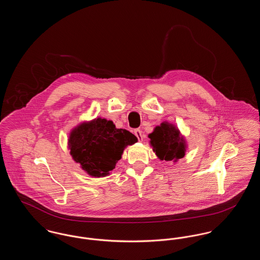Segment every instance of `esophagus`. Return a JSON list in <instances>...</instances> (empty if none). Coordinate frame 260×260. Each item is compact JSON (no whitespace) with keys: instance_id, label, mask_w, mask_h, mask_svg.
<instances>
[{"instance_id":"34e87169","label":"esophagus","mask_w":260,"mask_h":260,"mask_svg":"<svg viewBox=\"0 0 260 260\" xmlns=\"http://www.w3.org/2000/svg\"><path fill=\"white\" fill-rule=\"evenodd\" d=\"M135 135H136V137L138 138L139 141H142V140H143V134H142V132H141L140 129H136V131H135Z\"/></svg>"}]
</instances>
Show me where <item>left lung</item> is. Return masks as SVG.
Masks as SVG:
<instances>
[{
  "label": "left lung",
  "mask_w": 260,
  "mask_h": 260,
  "mask_svg": "<svg viewBox=\"0 0 260 260\" xmlns=\"http://www.w3.org/2000/svg\"><path fill=\"white\" fill-rule=\"evenodd\" d=\"M148 137L151 147L161 161L176 162L185 156L188 146L185 137L175 124L165 121L157 125Z\"/></svg>",
  "instance_id": "obj_1"
}]
</instances>
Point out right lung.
I'll list each match as a JSON object with an SVG mask.
<instances>
[{"mask_svg": "<svg viewBox=\"0 0 260 260\" xmlns=\"http://www.w3.org/2000/svg\"><path fill=\"white\" fill-rule=\"evenodd\" d=\"M136 142L135 135L100 117L76 125L68 136L72 159L92 177L109 175L124 149Z\"/></svg>", "mask_w": 260, "mask_h": 260, "instance_id": "add662e5", "label": "right lung"}]
</instances>
